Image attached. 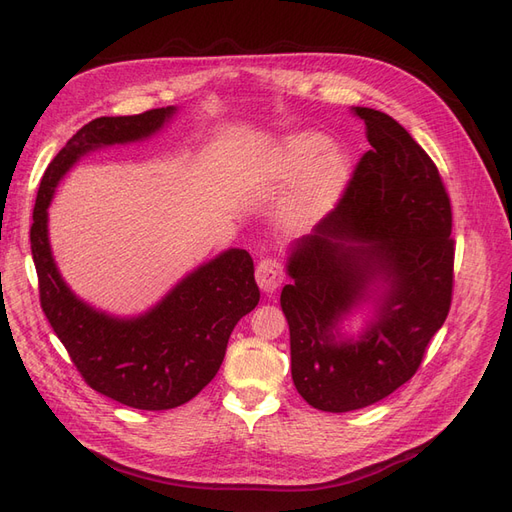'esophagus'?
Returning a JSON list of instances; mask_svg holds the SVG:
<instances>
[{
	"mask_svg": "<svg viewBox=\"0 0 512 512\" xmlns=\"http://www.w3.org/2000/svg\"><path fill=\"white\" fill-rule=\"evenodd\" d=\"M256 282L265 292H275L284 282V267L280 260L265 258L258 262L256 267Z\"/></svg>",
	"mask_w": 512,
	"mask_h": 512,
	"instance_id": "esophagus-1",
	"label": "esophagus"
}]
</instances>
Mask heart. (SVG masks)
Here are the masks:
<instances>
[{
    "label": "heart",
    "mask_w": 512,
    "mask_h": 512,
    "mask_svg": "<svg viewBox=\"0 0 512 512\" xmlns=\"http://www.w3.org/2000/svg\"><path fill=\"white\" fill-rule=\"evenodd\" d=\"M265 175L292 179L301 172L290 194L277 209V224L288 232L305 230L327 213L342 196L352 175L350 156L318 132H297L286 136L262 162Z\"/></svg>",
    "instance_id": "b5f03b06"
}]
</instances>
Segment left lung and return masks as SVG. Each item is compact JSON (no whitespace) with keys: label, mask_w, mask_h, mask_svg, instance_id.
<instances>
[{"label":"left lung","mask_w":512,"mask_h":512,"mask_svg":"<svg viewBox=\"0 0 512 512\" xmlns=\"http://www.w3.org/2000/svg\"><path fill=\"white\" fill-rule=\"evenodd\" d=\"M371 149L337 207L290 245L282 312L292 382L312 408L350 412L389 397L423 361L451 309L453 213L436 164L406 128L352 106ZM363 304L359 336L341 322Z\"/></svg>","instance_id":"1"}]
</instances>
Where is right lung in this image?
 Returning <instances> with one entry per match:
<instances>
[{
  "label": "right lung",
  "instance_id": "obj_1",
  "mask_svg": "<svg viewBox=\"0 0 512 512\" xmlns=\"http://www.w3.org/2000/svg\"><path fill=\"white\" fill-rule=\"evenodd\" d=\"M177 115V106L128 117H98L61 149L38 188L29 230L40 305L91 389L136 410H170L215 378L235 324L260 301L254 262L226 250L196 267L145 314L119 318L76 297L49 243V205L59 181L87 153L145 141Z\"/></svg>",
  "mask_w": 512,
  "mask_h": 512
}]
</instances>
